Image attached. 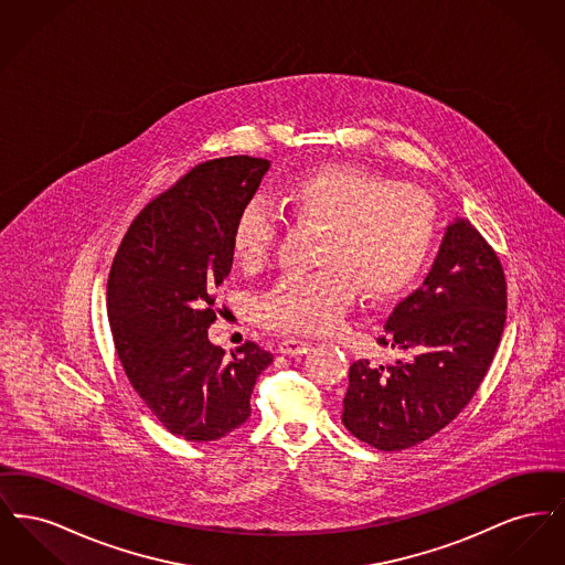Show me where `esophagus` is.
Wrapping results in <instances>:
<instances>
[{"label":"esophagus","mask_w":565,"mask_h":565,"mask_svg":"<svg viewBox=\"0 0 565 565\" xmlns=\"http://www.w3.org/2000/svg\"><path fill=\"white\" fill-rule=\"evenodd\" d=\"M311 350V343L309 341H302V339H295V337H286L281 343H279V351L284 355H300V353H307Z\"/></svg>","instance_id":"obj_1"}]
</instances>
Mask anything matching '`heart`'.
<instances>
[{
    "mask_svg": "<svg viewBox=\"0 0 565 565\" xmlns=\"http://www.w3.org/2000/svg\"><path fill=\"white\" fill-rule=\"evenodd\" d=\"M284 203L298 224L322 228L316 247L322 269L284 275L258 300V320L277 332H330L358 290L373 302L403 292L426 267L438 231L428 192L353 164L307 171L286 189ZM277 224L267 201L243 205L231 231L243 269L267 263Z\"/></svg>",
    "mask_w": 565,
    "mask_h": 565,
    "instance_id": "heart-1",
    "label": "heart"
}]
</instances>
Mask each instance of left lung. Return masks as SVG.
<instances>
[{
	"label": "left lung",
	"mask_w": 565,
	"mask_h": 565,
	"mask_svg": "<svg viewBox=\"0 0 565 565\" xmlns=\"http://www.w3.org/2000/svg\"><path fill=\"white\" fill-rule=\"evenodd\" d=\"M504 322L502 263L468 220H456L422 288L394 307L379 337L381 345L404 351L408 360L351 364L345 428L379 451L428 440L477 394Z\"/></svg>",
	"instance_id": "obj_1"
}]
</instances>
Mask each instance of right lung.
I'll use <instances>...</instances> for the list:
<instances>
[{
  "instance_id": "add662e5",
  "label": "right lung",
  "mask_w": 565,
  "mask_h": 565,
  "mask_svg": "<svg viewBox=\"0 0 565 565\" xmlns=\"http://www.w3.org/2000/svg\"><path fill=\"white\" fill-rule=\"evenodd\" d=\"M269 167L254 157L196 164L139 212L111 263L108 318L120 364L152 415L190 443L239 428L273 362L252 341L226 358L207 337L214 290L233 267V222Z\"/></svg>"
}]
</instances>
